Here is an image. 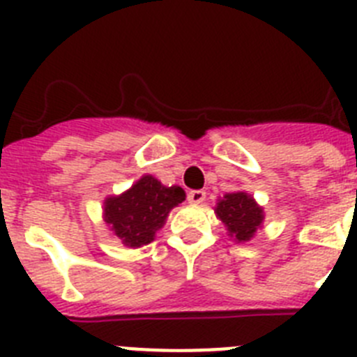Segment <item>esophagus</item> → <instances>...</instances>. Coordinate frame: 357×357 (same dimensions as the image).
<instances>
[{
  "mask_svg": "<svg viewBox=\"0 0 357 357\" xmlns=\"http://www.w3.org/2000/svg\"><path fill=\"white\" fill-rule=\"evenodd\" d=\"M188 200L191 204H202V202L206 200V191H202V189H193V191H189L188 193Z\"/></svg>",
  "mask_w": 357,
  "mask_h": 357,
  "instance_id": "1",
  "label": "esophagus"
}]
</instances>
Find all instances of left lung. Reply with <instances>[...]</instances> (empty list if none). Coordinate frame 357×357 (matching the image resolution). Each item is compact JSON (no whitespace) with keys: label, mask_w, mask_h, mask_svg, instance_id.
<instances>
[{"label":"left lung","mask_w":357,"mask_h":357,"mask_svg":"<svg viewBox=\"0 0 357 357\" xmlns=\"http://www.w3.org/2000/svg\"><path fill=\"white\" fill-rule=\"evenodd\" d=\"M216 214L238 241H248L263 222V211L247 193H229L218 204Z\"/></svg>","instance_id":"8db88e82"}]
</instances>
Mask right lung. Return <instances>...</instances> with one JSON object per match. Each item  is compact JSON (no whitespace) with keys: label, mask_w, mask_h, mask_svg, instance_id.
Segmentation results:
<instances>
[{"label":"right lung","mask_w":357,"mask_h":357,"mask_svg":"<svg viewBox=\"0 0 357 357\" xmlns=\"http://www.w3.org/2000/svg\"><path fill=\"white\" fill-rule=\"evenodd\" d=\"M185 200L178 185L164 188L153 176H143L121 197L105 202V222L128 247H141L153 239L169 211Z\"/></svg>","instance_id":"right-lung-1"}]
</instances>
